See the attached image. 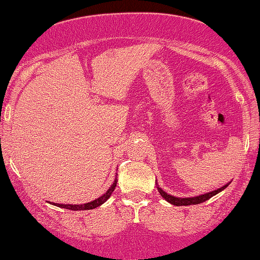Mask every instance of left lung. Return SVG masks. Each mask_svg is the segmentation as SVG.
<instances>
[{"label": "left lung", "instance_id": "obj_1", "mask_svg": "<svg viewBox=\"0 0 260 260\" xmlns=\"http://www.w3.org/2000/svg\"><path fill=\"white\" fill-rule=\"evenodd\" d=\"M227 186H229V184H226V186L219 188V189H216V190H213V191H211V193L199 195V197H195V198H175V197H172V195L167 194L166 191H163L161 189V188L157 187V189H158V193L162 195V198L168 202H170V204H173L175 206H188V205H198V204H201V202H205L206 200H208V199L214 197L215 194H218L221 190L225 189Z\"/></svg>", "mask_w": 260, "mask_h": 260}]
</instances>
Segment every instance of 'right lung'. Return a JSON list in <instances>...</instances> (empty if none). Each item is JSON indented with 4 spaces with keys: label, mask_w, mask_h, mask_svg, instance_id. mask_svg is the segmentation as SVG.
I'll return each mask as SVG.
<instances>
[{
    "label": "right lung",
    "mask_w": 260,
    "mask_h": 260,
    "mask_svg": "<svg viewBox=\"0 0 260 260\" xmlns=\"http://www.w3.org/2000/svg\"><path fill=\"white\" fill-rule=\"evenodd\" d=\"M116 184H117V179L115 180V182L112 183V186L109 188V190L106 191L104 195H102L101 198L95 199V200H93V201L88 202V204H84V205H61V204H53V202H52V204L59 206V207L71 209V211H86V209H93V208L99 207V206L104 204V202L108 200L110 197H111L112 191L115 190V188H116Z\"/></svg>",
    "instance_id": "right-lung-1"
}]
</instances>
